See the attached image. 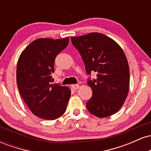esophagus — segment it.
<instances>
[{
  "label": "esophagus",
  "instance_id": "obj_1",
  "mask_svg": "<svg viewBox=\"0 0 151 151\" xmlns=\"http://www.w3.org/2000/svg\"><path fill=\"white\" fill-rule=\"evenodd\" d=\"M79 87V84H72V88L74 90L77 89Z\"/></svg>",
  "mask_w": 151,
  "mask_h": 151
}]
</instances>
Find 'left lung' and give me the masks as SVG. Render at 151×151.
Instances as JSON below:
<instances>
[{"label": "left lung", "mask_w": 151, "mask_h": 151, "mask_svg": "<svg viewBox=\"0 0 151 151\" xmlns=\"http://www.w3.org/2000/svg\"><path fill=\"white\" fill-rule=\"evenodd\" d=\"M71 40L81 55L86 74L96 73V79H87L92 89V96L86 103L88 111L99 118L116 113L129 89V67L123 50L111 38L99 32L72 37Z\"/></svg>", "instance_id": "1"}]
</instances>
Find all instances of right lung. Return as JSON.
Here are the masks:
<instances>
[{"label":"right lung","mask_w":151,"mask_h":151,"mask_svg":"<svg viewBox=\"0 0 151 151\" xmlns=\"http://www.w3.org/2000/svg\"><path fill=\"white\" fill-rule=\"evenodd\" d=\"M69 37L36 40L22 51L17 65V85L32 113L45 120H55L65 112L71 91L52 84L51 74L57 55L68 45Z\"/></svg>","instance_id":"1"}]
</instances>
